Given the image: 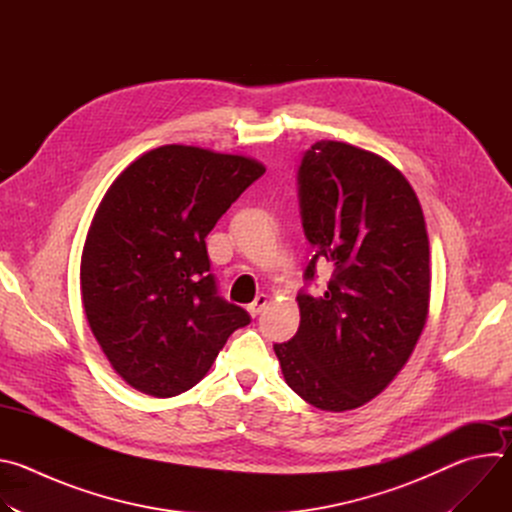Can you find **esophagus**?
I'll use <instances>...</instances> for the list:
<instances>
[{
    "label": "esophagus",
    "mask_w": 512,
    "mask_h": 512,
    "mask_svg": "<svg viewBox=\"0 0 512 512\" xmlns=\"http://www.w3.org/2000/svg\"><path fill=\"white\" fill-rule=\"evenodd\" d=\"M267 302H269V300H267V296H257V298H255V302L247 306V312L255 318V316H259V314L265 310Z\"/></svg>",
    "instance_id": "1"
}]
</instances>
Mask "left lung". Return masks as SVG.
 <instances>
[{"label":"left lung","instance_id":"1","mask_svg":"<svg viewBox=\"0 0 512 512\" xmlns=\"http://www.w3.org/2000/svg\"><path fill=\"white\" fill-rule=\"evenodd\" d=\"M306 239L332 267L324 296L298 294L300 328L275 344L285 383L322 411L381 395L409 360L429 312V239L415 190L385 158L322 139L298 172Z\"/></svg>","mask_w":512,"mask_h":512}]
</instances>
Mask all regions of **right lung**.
<instances>
[{
  "instance_id": "obj_1",
  "label": "right lung",
  "mask_w": 512,
  "mask_h": 512,
  "mask_svg": "<svg viewBox=\"0 0 512 512\" xmlns=\"http://www.w3.org/2000/svg\"><path fill=\"white\" fill-rule=\"evenodd\" d=\"M265 172L253 158L162 145L105 192L81 257V296L115 373L152 397L192 389L249 314L216 294L206 235Z\"/></svg>"
}]
</instances>
